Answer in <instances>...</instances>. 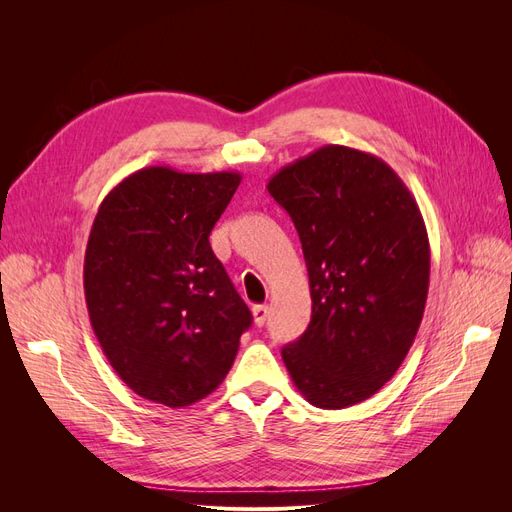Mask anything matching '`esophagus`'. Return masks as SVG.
I'll return each instance as SVG.
<instances>
[{
    "label": "esophagus",
    "mask_w": 512,
    "mask_h": 512,
    "mask_svg": "<svg viewBox=\"0 0 512 512\" xmlns=\"http://www.w3.org/2000/svg\"><path fill=\"white\" fill-rule=\"evenodd\" d=\"M267 314H269L267 305H254V307H252V316H254L256 327H262V324L267 322Z\"/></svg>",
    "instance_id": "esophagus-1"
}]
</instances>
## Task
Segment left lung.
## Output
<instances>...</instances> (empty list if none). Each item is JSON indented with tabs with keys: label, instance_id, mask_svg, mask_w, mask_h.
I'll return each instance as SVG.
<instances>
[{
	"label": "left lung",
	"instance_id": "8db88e82",
	"mask_svg": "<svg viewBox=\"0 0 512 512\" xmlns=\"http://www.w3.org/2000/svg\"><path fill=\"white\" fill-rule=\"evenodd\" d=\"M267 190L299 232L312 294L309 327L282 348L288 374L316 408L361 404L395 376L421 327V209L389 164L344 145L284 166Z\"/></svg>",
	"mask_w": 512,
	"mask_h": 512
}]
</instances>
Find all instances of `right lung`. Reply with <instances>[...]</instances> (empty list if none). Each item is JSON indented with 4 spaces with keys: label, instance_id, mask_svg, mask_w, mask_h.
I'll use <instances>...</instances> for the list:
<instances>
[{
    "label": "right lung",
    "instance_id": "right-lung-1",
    "mask_svg": "<svg viewBox=\"0 0 512 512\" xmlns=\"http://www.w3.org/2000/svg\"><path fill=\"white\" fill-rule=\"evenodd\" d=\"M239 173L149 166L106 194L87 241L91 327L117 376L149 401L192 406L235 361L252 314L209 235Z\"/></svg>",
    "mask_w": 512,
    "mask_h": 512
}]
</instances>
